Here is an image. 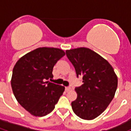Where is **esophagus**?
I'll use <instances>...</instances> for the list:
<instances>
[{"label": "esophagus", "instance_id": "1", "mask_svg": "<svg viewBox=\"0 0 131 131\" xmlns=\"http://www.w3.org/2000/svg\"><path fill=\"white\" fill-rule=\"evenodd\" d=\"M71 90V87H66V88H65V90H66V91H67V92L70 91Z\"/></svg>", "mask_w": 131, "mask_h": 131}]
</instances>
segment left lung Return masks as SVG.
I'll return each instance as SVG.
<instances>
[{
	"label": "left lung",
	"mask_w": 131,
	"mask_h": 131,
	"mask_svg": "<svg viewBox=\"0 0 131 131\" xmlns=\"http://www.w3.org/2000/svg\"><path fill=\"white\" fill-rule=\"evenodd\" d=\"M66 54L84 83L75 89L78 96L71 103L73 111L82 119L93 120L114 99L118 77L109 62L89 48L67 49Z\"/></svg>",
	"instance_id": "8db88e82"
}]
</instances>
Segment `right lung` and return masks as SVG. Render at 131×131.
Instances as JSON below:
<instances>
[{
    "label": "right lung",
    "mask_w": 131,
    "mask_h": 131,
    "mask_svg": "<svg viewBox=\"0 0 131 131\" xmlns=\"http://www.w3.org/2000/svg\"><path fill=\"white\" fill-rule=\"evenodd\" d=\"M65 52L56 47H39L19 58L11 84L17 102L34 116H46L55 108L64 87L45 82L53 78V66Z\"/></svg>",
    "instance_id": "obj_1"
}]
</instances>
